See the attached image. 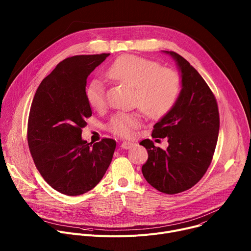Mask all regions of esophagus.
<instances>
[{"mask_svg":"<svg viewBox=\"0 0 251 251\" xmlns=\"http://www.w3.org/2000/svg\"><path fill=\"white\" fill-rule=\"evenodd\" d=\"M133 146H134L133 143H131V142H126V141L122 142V144H121V147H122L123 149H130V148H132Z\"/></svg>","mask_w":251,"mask_h":251,"instance_id":"obj_1","label":"esophagus"}]
</instances>
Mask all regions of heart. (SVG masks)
Segmentation results:
<instances>
[{"mask_svg": "<svg viewBox=\"0 0 251 251\" xmlns=\"http://www.w3.org/2000/svg\"><path fill=\"white\" fill-rule=\"evenodd\" d=\"M106 76L133 87V105L149 117L157 118L169 112L181 91V79L176 71L161 67L156 61L136 55H124L116 59L105 73ZM89 105L95 110L106 106L104 84L93 81L86 91ZM139 111L118 112L109 123L108 130L120 137L130 138L142 124Z\"/></svg>", "mask_w": 251, "mask_h": 251, "instance_id": "obj_1", "label": "heart"}]
</instances>
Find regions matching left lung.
Masks as SVG:
<instances>
[{
  "label": "left lung",
  "instance_id": "1",
  "mask_svg": "<svg viewBox=\"0 0 251 251\" xmlns=\"http://www.w3.org/2000/svg\"><path fill=\"white\" fill-rule=\"evenodd\" d=\"M173 56L182 75V90L173 108L154 125L153 138H168L167 150L153 141L140 145L148 152L142 167L146 181L156 190L175 195L194 187L207 171L216 150L220 114L217 99L198 71L183 56Z\"/></svg>",
  "mask_w": 251,
  "mask_h": 251
}]
</instances>
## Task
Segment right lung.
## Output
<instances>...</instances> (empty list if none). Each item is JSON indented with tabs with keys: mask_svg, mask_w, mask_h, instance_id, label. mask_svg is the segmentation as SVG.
Returning a JSON list of instances; mask_svg holds the SVG:
<instances>
[{
	"mask_svg": "<svg viewBox=\"0 0 251 251\" xmlns=\"http://www.w3.org/2000/svg\"><path fill=\"white\" fill-rule=\"evenodd\" d=\"M110 53L75 55L59 62L40 84L30 106L27 143L45 181L66 196L92 190L108 169L116 141L82 140L92 115L85 91L88 75Z\"/></svg>",
	"mask_w": 251,
	"mask_h": 251,
	"instance_id": "right-lung-1",
	"label": "right lung"
}]
</instances>
